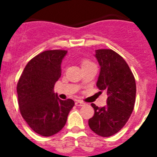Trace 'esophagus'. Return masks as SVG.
<instances>
[{
    "mask_svg": "<svg viewBox=\"0 0 157 157\" xmlns=\"http://www.w3.org/2000/svg\"><path fill=\"white\" fill-rule=\"evenodd\" d=\"M85 103L83 102H81V101H76V106H78V107H81V106H83Z\"/></svg>",
    "mask_w": 157,
    "mask_h": 157,
    "instance_id": "obj_1",
    "label": "esophagus"
}]
</instances>
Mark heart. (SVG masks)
Returning <instances> with one entry per match:
<instances>
[{
    "label": "heart",
    "mask_w": 157,
    "mask_h": 157,
    "mask_svg": "<svg viewBox=\"0 0 157 157\" xmlns=\"http://www.w3.org/2000/svg\"><path fill=\"white\" fill-rule=\"evenodd\" d=\"M91 64H93V63H92L90 60L86 59V60H83V61H82L81 65H82V67H85V66H88V65H91Z\"/></svg>",
    "instance_id": "1"
}]
</instances>
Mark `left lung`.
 <instances>
[{"instance_id": "obj_1", "label": "left lung", "mask_w": 157, "mask_h": 157, "mask_svg": "<svg viewBox=\"0 0 157 157\" xmlns=\"http://www.w3.org/2000/svg\"><path fill=\"white\" fill-rule=\"evenodd\" d=\"M95 57L100 65L97 87L107 93V106L91 104L94 115L89 120V126L99 136L110 137L124 127L134 110L136 83L127 63L117 52L97 50Z\"/></svg>"}]
</instances>
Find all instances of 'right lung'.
Wrapping results in <instances>:
<instances>
[{
	"mask_svg": "<svg viewBox=\"0 0 157 157\" xmlns=\"http://www.w3.org/2000/svg\"><path fill=\"white\" fill-rule=\"evenodd\" d=\"M66 50H45L28 62L17 85L21 115L30 128L44 137L52 136L64 127L73 107L72 99L61 100L54 93L61 76Z\"/></svg>",
	"mask_w": 157,
	"mask_h": 157,
	"instance_id": "1",
	"label": "right lung"
}]
</instances>
